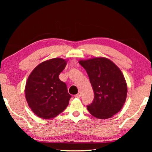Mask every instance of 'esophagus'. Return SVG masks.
<instances>
[{
  "label": "esophagus",
  "instance_id": "esophagus-1",
  "mask_svg": "<svg viewBox=\"0 0 152 152\" xmlns=\"http://www.w3.org/2000/svg\"><path fill=\"white\" fill-rule=\"evenodd\" d=\"M75 97H77V98H78V97H81V93H80V92H79V93H77V94L75 95Z\"/></svg>",
  "mask_w": 152,
  "mask_h": 152
}]
</instances>
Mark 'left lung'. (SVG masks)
I'll return each mask as SVG.
<instances>
[{
  "mask_svg": "<svg viewBox=\"0 0 152 152\" xmlns=\"http://www.w3.org/2000/svg\"><path fill=\"white\" fill-rule=\"evenodd\" d=\"M86 70L93 90L94 99L87 109L99 119H107L118 113L125 103L127 85L119 68L105 57L80 60Z\"/></svg>",
  "mask_w": 152,
  "mask_h": 152,
  "instance_id": "left-lung-1",
  "label": "left lung"
}]
</instances>
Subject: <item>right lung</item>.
<instances>
[{
	"mask_svg": "<svg viewBox=\"0 0 152 152\" xmlns=\"http://www.w3.org/2000/svg\"><path fill=\"white\" fill-rule=\"evenodd\" d=\"M67 60L54 58L39 64L29 75L25 88L26 101L33 113L50 119L63 112L71 97L59 75Z\"/></svg>",
	"mask_w": 152,
	"mask_h": 152,
	"instance_id": "right-lung-1",
	"label": "right lung"
}]
</instances>
